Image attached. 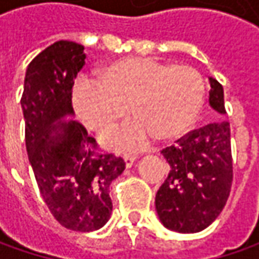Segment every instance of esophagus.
I'll list each match as a JSON object with an SVG mask.
<instances>
[{
	"mask_svg": "<svg viewBox=\"0 0 259 259\" xmlns=\"http://www.w3.org/2000/svg\"><path fill=\"white\" fill-rule=\"evenodd\" d=\"M135 160H137V157L135 155H130V154H125L124 155V161H125V165L130 168V167H133L135 163Z\"/></svg>",
	"mask_w": 259,
	"mask_h": 259,
	"instance_id": "34e87169",
	"label": "esophagus"
}]
</instances>
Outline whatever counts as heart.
Segmentation results:
<instances>
[{"instance_id":"obj_1","label":"heart","mask_w":259,"mask_h":259,"mask_svg":"<svg viewBox=\"0 0 259 259\" xmlns=\"http://www.w3.org/2000/svg\"><path fill=\"white\" fill-rule=\"evenodd\" d=\"M203 99L196 69L148 57L119 59L101 70L98 83L79 82L73 95L79 118L99 134L114 130L131 111L137 121L104 138L116 151L141 148L153 138L163 144L180 140L196 122Z\"/></svg>"}]
</instances>
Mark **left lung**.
Returning a JSON list of instances; mask_svg holds the SVG:
<instances>
[{"label":"left lung","instance_id":"left-lung-1","mask_svg":"<svg viewBox=\"0 0 259 259\" xmlns=\"http://www.w3.org/2000/svg\"><path fill=\"white\" fill-rule=\"evenodd\" d=\"M209 105L216 121L161 151L168 176L155 194V210L167 229L196 234L222 212L232 186L231 128L224 116V88L209 76Z\"/></svg>","mask_w":259,"mask_h":259}]
</instances>
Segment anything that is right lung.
Here are the masks:
<instances>
[{"mask_svg": "<svg viewBox=\"0 0 259 259\" xmlns=\"http://www.w3.org/2000/svg\"><path fill=\"white\" fill-rule=\"evenodd\" d=\"M85 47L60 40L25 70L21 109L25 147L43 200L56 221L76 232H92L112 213L109 184L125 170L121 157L101 154L95 138L73 118L72 88L85 65Z\"/></svg>", "mask_w": 259, "mask_h": 259, "instance_id": "add662e5", "label": "right lung"}]
</instances>
